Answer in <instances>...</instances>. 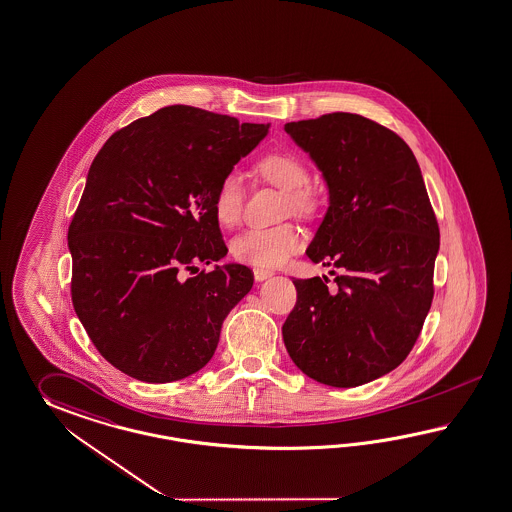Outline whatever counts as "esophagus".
Here are the masks:
<instances>
[{
    "mask_svg": "<svg viewBox=\"0 0 512 512\" xmlns=\"http://www.w3.org/2000/svg\"><path fill=\"white\" fill-rule=\"evenodd\" d=\"M253 275H255V281H264V279L272 277L274 272H270V270H262V268H255V270H253Z\"/></svg>",
    "mask_w": 512,
    "mask_h": 512,
    "instance_id": "1",
    "label": "esophagus"
}]
</instances>
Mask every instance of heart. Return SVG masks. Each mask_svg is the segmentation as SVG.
<instances>
[{
	"instance_id": "obj_1",
	"label": "heart",
	"mask_w": 512,
	"mask_h": 512,
	"mask_svg": "<svg viewBox=\"0 0 512 512\" xmlns=\"http://www.w3.org/2000/svg\"><path fill=\"white\" fill-rule=\"evenodd\" d=\"M255 170L274 187L285 192V209L311 218L322 207L320 194L309 187L311 172L300 155L290 151H272L261 157ZM246 187L238 172H227L218 181L212 194V212L216 222L224 227L238 224L242 216ZM301 233L294 225L253 227L231 242V253L238 262L264 270L279 268L300 250Z\"/></svg>"
}]
</instances>
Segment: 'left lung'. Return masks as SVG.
<instances>
[{"label":"left lung","mask_w":512,"mask_h":512,"mask_svg":"<svg viewBox=\"0 0 512 512\" xmlns=\"http://www.w3.org/2000/svg\"><path fill=\"white\" fill-rule=\"evenodd\" d=\"M329 188L312 238L327 277L294 279L298 301L283 324L288 355L329 387L370 383L411 353L433 301L437 216L411 148L361 114L331 113L285 125Z\"/></svg>","instance_id":"left-lung-1"}]
</instances>
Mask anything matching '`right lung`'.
I'll use <instances>...</instances> for the list:
<instances>
[{"instance_id":"1","label":"right lung","mask_w":512,"mask_h":512,"mask_svg":"<svg viewBox=\"0 0 512 512\" xmlns=\"http://www.w3.org/2000/svg\"><path fill=\"white\" fill-rule=\"evenodd\" d=\"M268 127L170 105L96 155L68 227L72 303L120 372L172 383L211 361L225 316L253 287L244 264L198 268L227 255L212 194Z\"/></svg>"}]
</instances>
